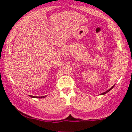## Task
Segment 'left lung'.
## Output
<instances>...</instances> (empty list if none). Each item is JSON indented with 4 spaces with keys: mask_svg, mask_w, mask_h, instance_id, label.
Here are the masks:
<instances>
[{
    "mask_svg": "<svg viewBox=\"0 0 132 132\" xmlns=\"http://www.w3.org/2000/svg\"><path fill=\"white\" fill-rule=\"evenodd\" d=\"M114 86H115V84H114V86H112V87H110V89H108L107 91H105V92H104V93H102V94H101V95H104V94H106V93H108V92H109V91H110V90H111V89H112V88H113V87H114Z\"/></svg>",
    "mask_w": 132,
    "mask_h": 132,
    "instance_id": "8db88e82",
    "label": "left lung"
}]
</instances>
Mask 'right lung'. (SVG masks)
Here are the masks:
<instances>
[{
  "label": "right lung",
  "instance_id": "right-lung-1",
  "mask_svg": "<svg viewBox=\"0 0 132 132\" xmlns=\"http://www.w3.org/2000/svg\"><path fill=\"white\" fill-rule=\"evenodd\" d=\"M30 96L31 98H45V96H32V95H29Z\"/></svg>",
  "mask_w": 132,
  "mask_h": 132
}]
</instances>
